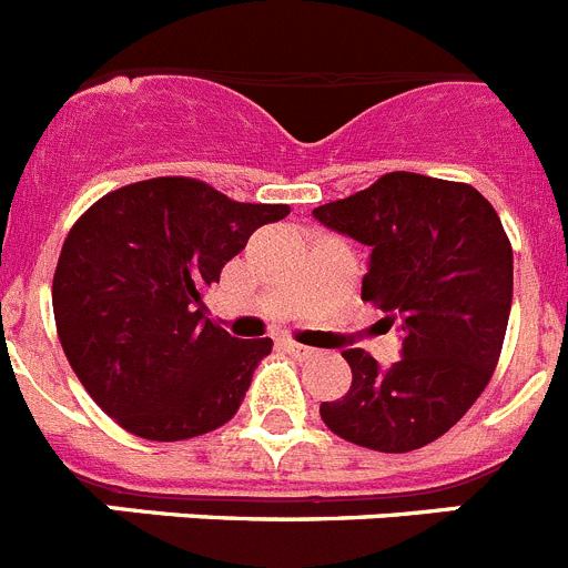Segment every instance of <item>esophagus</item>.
<instances>
[{
    "label": "esophagus",
    "instance_id": "1",
    "mask_svg": "<svg viewBox=\"0 0 568 568\" xmlns=\"http://www.w3.org/2000/svg\"><path fill=\"white\" fill-rule=\"evenodd\" d=\"M281 344H284V349H287L290 355H293V358H313V346H304V344H295V341H281Z\"/></svg>",
    "mask_w": 568,
    "mask_h": 568
}]
</instances>
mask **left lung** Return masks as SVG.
Here are the masks:
<instances>
[{
	"instance_id": "left-lung-1",
	"label": "left lung",
	"mask_w": 568,
	"mask_h": 568,
	"mask_svg": "<svg viewBox=\"0 0 568 568\" xmlns=\"http://www.w3.org/2000/svg\"><path fill=\"white\" fill-rule=\"evenodd\" d=\"M313 215L369 247L361 298L400 333L393 366L344 349L353 386L321 418L375 453L433 444L478 400L504 346L511 244L498 213L469 184L400 170Z\"/></svg>"
}]
</instances>
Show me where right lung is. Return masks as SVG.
I'll list each match as a JSON object with an SVG mask.
<instances>
[{"mask_svg":"<svg viewBox=\"0 0 568 568\" xmlns=\"http://www.w3.org/2000/svg\"><path fill=\"white\" fill-rule=\"evenodd\" d=\"M287 213L162 175L113 190L73 224L53 315L73 373L115 424L184 440L233 418L273 341L215 327L202 293L261 224Z\"/></svg>","mask_w":568,"mask_h":568,"instance_id":"add662e5","label":"right lung"}]
</instances>
